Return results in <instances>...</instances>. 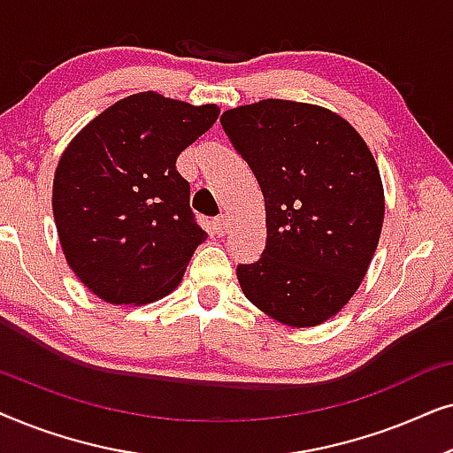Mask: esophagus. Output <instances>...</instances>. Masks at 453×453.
I'll list each match as a JSON object with an SVG mask.
<instances>
[{"label":"esophagus","instance_id":"34e87169","mask_svg":"<svg viewBox=\"0 0 453 453\" xmlns=\"http://www.w3.org/2000/svg\"><path fill=\"white\" fill-rule=\"evenodd\" d=\"M212 228H214V233L219 234V237H225L226 231H228V219H226V216H220V219H216L212 222Z\"/></svg>","mask_w":453,"mask_h":453}]
</instances>
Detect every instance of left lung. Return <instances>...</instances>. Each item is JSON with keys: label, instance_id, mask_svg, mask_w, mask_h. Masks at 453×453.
Masks as SVG:
<instances>
[{"label": "left lung", "instance_id": "8db88e82", "mask_svg": "<svg viewBox=\"0 0 453 453\" xmlns=\"http://www.w3.org/2000/svg\"><path fill=\"white\" fill-rule=\"evenodd\" d=\"M220 123L265 203V247L237 265L241 288L284 326L324 324L361 287L380 243L386 200L373 154L318 104L265 98Z\"/></svg>", "mask_w": 453, "mask_h": 453}]
</instances>
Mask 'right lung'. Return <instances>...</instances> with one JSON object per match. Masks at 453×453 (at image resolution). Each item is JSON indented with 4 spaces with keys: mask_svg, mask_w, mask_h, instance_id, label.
Listing matches in <instances>:
<instances>
[{
    "mask_svg": "<svg viewBox=\"0 0 453 453\" xmlns=\"http://www.w3.org/2000/svg\"><path fill=\"white\" fill-rule=\"evenodd\" d=\"M219 113L138 92L104 109L61 154L55 226L73 274L98 299L144 305L179 287L206 231L175 163Z\"/></svg>",
    "mask_w": 453,
    "mask_h": 453,
    "instance_id": "right-lung-1",
    "label": "right lung"
}]
</instances>
